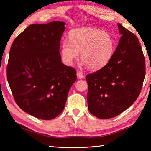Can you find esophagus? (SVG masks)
Listing matches in <instances>:
<instances>
[{"instance_id":"34e87169","label":"esophagus","mask_w":151,"mask_h":151,"mask_svg":"<svg viewBox=\"0 0 151 151\" xmlns=\"http://www.w3.org/2000/svg\"><path fill=\"white\" fill-rule=\"evenodd\" d=\"M76 76H77V78L78 79L83 78L84 77V75L83 74V73L80 72V71H78V72L76 73Z\"/></svg>"}]
</instances>
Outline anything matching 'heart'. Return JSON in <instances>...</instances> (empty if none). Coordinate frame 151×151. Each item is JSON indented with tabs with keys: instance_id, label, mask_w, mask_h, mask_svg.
<instances>
[{
	"instance_id": "1",
	"label": "heart",
	"mask_w": 151,
	"mask_h": 151,
	"mask_svg": "<svg viewBox=\"0 0 151 151\" xmlns=\"http://www.w3.org/2000/svg\"><path fill=\"white\" fill-rule=\"evenodd\" d=\"M69 42L63 40L61 54L66 65H71L79 52L83 65L89 69L99 70L107 65L114 49L111 35L90 27L73 29L68 35Z\"/></svg>"
}]
</instances>
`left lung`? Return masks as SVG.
<instances>
[{"mask_svg":"<svg viewBox=\"0 0 151 151\" xmlns=\"http://www.w3.org/2000/svg\"><path fill=\"white\" fill-rule=\"evenodd\" d=\"M118 24L121 37L107 65L86 76L89 112L97 118H113L131 106L141 91L145 60L138 38Z\"/></svg>","mask_w":151,"mask_h":151,"instance_id":"8db88e82","label":"left lung"}]
</instances>
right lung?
Wrapping results in <instances>:
<instances>
[{"instance_id":"obj_1","label":"right lung","mask_w":151,"mask_h":151,"mask_svg":"<svg viewBox=\"0 0 151 151\" xmlns=\"http://www.w3.org/2000/svg\"><path fill=\"white\" fill-rule=\"evenodd\" d=\"M65 22L30 25L14 39L9 52L7 80L20 109L51 120L65 108L76 80L75 68L64 65L59 52Z\"/></svg>"}]
</instances>
